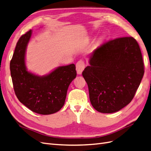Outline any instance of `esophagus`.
Returning <instances> with one entry per match:
<instances>
[{
	"instance_id": "34e87169",
	"label": "esophagus",
	"mask_w": 151,
	"mask_h": 151,
	"mask_svg": "<svg viewBox=\"0 0 151 151\" xmlns=\"http://www.w3.org/2000/svg\"><path fill=\"white\" fill-rule=\"evenodd\" d=\"M85 68V63L83 60H79L76 63V70L78 74H81Z\"/></svg>"
}]
</instances>
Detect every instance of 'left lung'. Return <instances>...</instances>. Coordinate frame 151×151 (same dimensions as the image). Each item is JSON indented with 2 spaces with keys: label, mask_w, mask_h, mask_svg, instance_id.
I'll return each instance as SVG.
<instances>
[{
  "label": "left lung",
  "mask_w": 151,
  "mask_h": 151,
  "mask_svg": "<svg viewBox=\"0 0 151 151\" xmlns=\"http://www.w3.org/2000/svg\"><path fill=\"white\" fill-rule=\"evenodd\" d=\"M89 63L83 76L96 110L115 113L131 102L144 74L140 49L133 37L103 44L91 54Z\"/></svg>",
  "instance_id": "obj_1"
}]
</instances>
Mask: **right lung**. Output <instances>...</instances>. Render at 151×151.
I'll return each instance as SVG.
<instances>
[{"instance_id": "add662e5", "label": "right lung", "mask_w": 151, "mask_h": 151, "mask_svg": "<svg viewBox=\"0 0 151 151\" xmlns=\"http://www.w3.org/2000/svg\"><path fill=\"white\" fill-rule=\"evenodd\" d=\"M32 30L18 40L10 62L14 89L19 101L30 110L41 115L58 111L65 103L67 92L77 76L74 63L60 66L43 76L27 70L25 62L26 48Z\"/></svg>"}]
</instances>
